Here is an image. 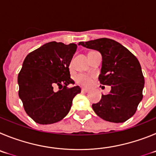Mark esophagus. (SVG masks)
Here are the masks:
<instances>
[{"mask_svg": "<svg viewBox=\"0 0 156 156\" xmlns=\"http://www.w3.org/2000/svg\"><path fill=\"white\" fill-rule=\"evenodd\" d=\"M88 92V88H81V92Z\"/></svg>", "mask_w": 156, "mask_h": 156, "instance_id": "1", "label": "esophagus"}]
</instances>
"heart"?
Here are the masks:
<instances>
[{
    "label": "heart",
    "mask_w": 156,
    "mask_h": 156,
    "mask_svg": "<svg viewBox=\"0 0 156 156\" xmlns=\"http://www.w3.org/2000/svg\"><path fill=\"white\" fill-rule=\"evenodd\" d=\"M76 81L78 83L84 85V86H89L92 84V80L89 75H85V74H79L77 75Z\"/></svg>",
    "instance_id": "1"
}]
</instances>
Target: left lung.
<instances>
[{
  "label": "left lung",
  "mask_w": 156,
  "mask_h": 156,
  "mask_svg": "<svg viewBox=\"0 0 156 156\" xmlns=\"http://www.w3.org/2000/svg\"><path fill=\"white\" fill-rule=\"evenodd\" d=\"M78 45L100 53L102 61L99 80L102 85L111 86L109 94L102 95L101 100L92 104L93 110L106 121L125 122L135 113L143 97L144 79L138 60L123 45L107 38L80 42Z\"/></svg>",
  "instance_id": "8db88e82"
}]
</instances>
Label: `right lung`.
<instances>
[{
	"label": "right lung",
	"mask_w": 156,
	"mask_h": 156,
	"mask_svg": "<svg viewBox=\"0 0 156 156\" xmlns=\"http://www.w3.org/2000/svg\"><path fill=\"white\" fill-rule=\"evenodd\" d=\"M77 45L50 42L26 56L18 76L19 95L26 113L40 124L60 121L69 113L74 97L81 92L70 78L69 65ZM58 87L60 90L54 91Z\"/></svg>",
	"instance_id": "1"
}]
</instances>
